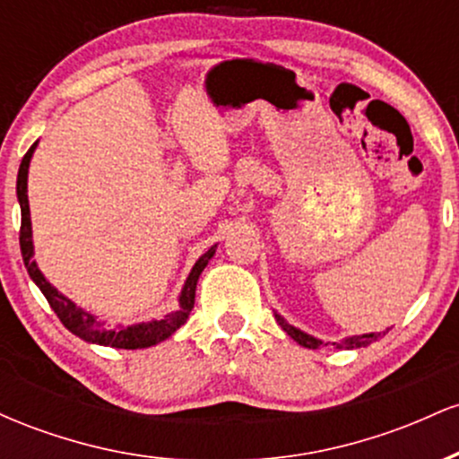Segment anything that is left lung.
<instances>
[{
  "label": "left lung",
  "instance_id": "obj_1",
  "mask_svg": "<svg viewBox=\"0 0 459 459\" xmlns=\"http://www.w3.org/2000/svg\"><path fill=\"white\" fill-rule=\"evenodd\" d=\"M273 317H276L278 325H281V328H282L284 332H287V334L291 336V339L296 341V343L302 345V347H308V350H319L321 345H330V343H324V341L317 339V336L307 334V332H304V330H299V328H296V325H291L287 319L282 317V315H278L276 310H273ZM386 332H388V330H386ZM380 334H382V332H377V334H376V332H371V334L345 336V339L336 341V343H332V345H334L336 350H356V347H367V345H371L373 341H376Z\"/></svg>",
  "mask_w": 459,
  "mask_h": 459
}]
</instances>
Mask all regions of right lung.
<instances>
[{"label": "right lung", "instance_id": "right-lung-1", "mask_svg": "<svg viewBox=\"0 0 459 459\" xmlns=\"http://www.w3.org/2000/svg\"><path fill=\"white\" fill-rule=\"evenodd\" d=\"M39 142L30 146V151L25 152L23 161L19 166L17 175V198L21 207V233H19V244H21V255H23L25 270H28L30 278L36 282V287L43 291V296L49 302V307L54 308V313L60 317L66 330H71L73 334L83 339L86 343L94 345H105V347H116V350H144V347L157 345L161 341H166L168 336H172L175 332L186 324L189 313L194 308V298H196V284L200 273H203L207 263L212 261L215 255V247L218 244L209 247L200 259L194 263L192 272H189L186 284H183L181 293H178V308L172 313L163 315L160 319L151 321H140V324L131 325H112L99 321L94 315L77 307L73 299L62 296L60 291L45 278V273L39 270L34 261V241H31V220H30V200H28V172H30V161L34 155Z\"/></svg>", "mask_w": 459, "mask_h": 459}]
</instances>
